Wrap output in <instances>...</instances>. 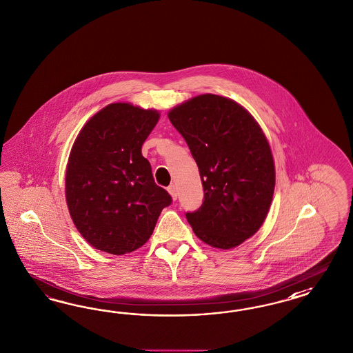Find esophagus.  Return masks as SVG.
<instances>
[{
  "label": "esophagus",
  "instance_id": "1",
  "mask_svg": "<svg viewBox=\"0 0 353 353\" xmlns=\"http://www.w3.org/2000/svg\"><path fill=\"white\" fill-rule=\"evenodd\" d=\"M168 191H169V194H171L172 200H176V197H178V190H176V185H175V184H171V185H169Z\"/></svg>",
  "mask_w": 353,
  "mask_h": 353
}]
</instances>
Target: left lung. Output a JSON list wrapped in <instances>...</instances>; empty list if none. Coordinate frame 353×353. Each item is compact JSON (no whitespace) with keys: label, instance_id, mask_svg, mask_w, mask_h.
<instances>
[{"label":"left lung","instance_id":"1","mask_svg":"<svg viewBox=\"0 0 353 353\" xmlns=\"http://www.w3.org/2000/svg\"><path fill=\"white\" fill-rule=\"evenodd\" d=\"M184 137L204 187L203 205L185 213L194 235L230 250L261 228L273 200L275 168L261 127L241 105L200 94L169 112Z\"/></svg>","mask_w":353,"mask_h":353}]
</instances>
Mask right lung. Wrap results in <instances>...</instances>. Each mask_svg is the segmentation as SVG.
Returning a JSON list of instances; mask_svg holds the SVG:
<instances>
[{
	"mask_svg": "<svg viewBox=\"0 0 353 353\" xmlns=\"http://www.w3.org/2000/svg\"><path fill=\"white\" fill-rule=\"evenodd\" d=\"M159 113L131 103L105 106L84 125L68 157L66 201L96 250L125 254L150 238L171 196L157 185L141 145Z\"/></svg>",
	"mask_w": 353,
	"mask_h": 353,
	"instance_id": "right-lung-1",
	"label": "right lung"
}]
</instances>
